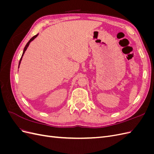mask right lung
<instances>
[{
	"label": "right lung",
	"instance_id": "add662e5",
	"mask_svg": "<svg viewBox=\"0 0 154 154\" xmlns=\"http://www.w3.org/2000/svg\"><path fill=\"white\" fill-rule=\"evenodd\" d=\"M38 34H37V35H36L35 36H32V38L29 40V41L28 42H27V44L26 45V46H25V48H24V51H23V53H22V57H21V58H20V62H19V64H18V68H19V66H20V62H21V60H22V57H23V56H24V53H25V51H26V49H27V48H28V46H29V44H30V42H31V41H32V40H33L35 38H36V37L37 36H38Z\"/></svg>",
	"mask_w": 154,
	"mask_h": 154
}]
</instances>
